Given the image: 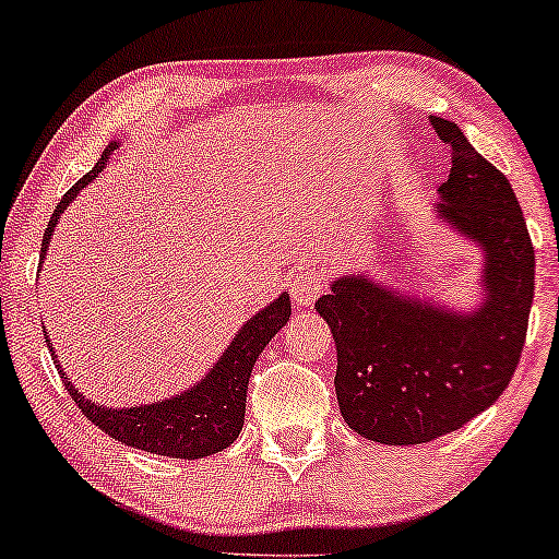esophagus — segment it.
<instances>
[{
    "mask_svg": "<svg viewBox=\"0 0 559 559\" xmlns=\"http://www.w3.org/2000/svg\"><path fill=\"white\" fill-rule=\"evenodd\" d=\"M293 298L298 306H311L324 293V272L317 266L304 269L293 277Z\"/></svg>",
    "mask_w": 559,
    "mask_h": 559,
    "instance_id": "obj_1",
    "label": "esophagus"
}]
</instances>
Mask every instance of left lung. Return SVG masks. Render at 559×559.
<instances>
[{"mask_svg":"<svg viewBox=\"0 0 559 559\" xmlns=\"http://www.w3.org/2000/svg\"><path fill=\"white\" fill-rule=\"evenodd\" d=\"M451 153L436 216L483 253L478 306L460 311L367 274L317 300L337 350L335 393L348 428L388 447L460 430L510 385L523 354L536 255L510 181L454 121L430 116Z\"/></svg>","mask_w":559,"mask_h":559,"instance_id":"left-lung-1","label":"left lung"}]
</instances>
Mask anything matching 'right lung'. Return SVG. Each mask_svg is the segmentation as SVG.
I'll list each match as a JSON object with an SVG mask.
<instances>
[{
    "instance_id": "right-lung-1",
    "label": "right lung",
    "mask_w": 559,
    "mask_h": 559,
    "mask_svg": "<svg viewBox=\"0 0 559 559\" xmlns=\"http://www.w3.org/2000/svg\"><path fill=\"white\" fill-rule=\"evenodd\" d=\"M118 147H121V142H108L97 166L90 174H84L62 195L52 218H49L47 229H44L41 263L49 250V242H52V231L58 227V218L79 198V192L97 179V174L108 166L110 155ZM287 319H290V296L282 293L280 298L263 306L259 313H253L237 330V335L231 337V343L218 356V361L213 364L209 372H205V378H200L195 385H190L187 391H181L171 399L155 401V404L118 406V409L94 404L92 399H86L73 385L71 378L62 372L58 354H55L52 343H49V335L47 348L52 350L55 367H58L71 399L76 401L84 417L92 419L99 430L108 432L116 441L127 443V447L150 451V454L174 456V460H203V456H211L216 451L231 447L237 441V436H240L242 423H246V393L253 364L261 356V350L266 348V343L285 328Z\"/></svg>"
}]
</instances>
